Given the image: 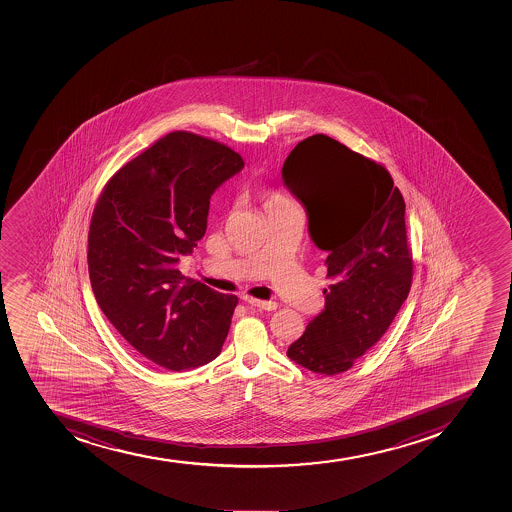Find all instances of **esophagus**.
Here are the masks:
<instances>
[{
    "label": "esophagus",
    "instance_id": "1",
    "mask_svg": "<svg viewBox=\"0 0 512 512\" xmlns=\"http://www.w3.org/2000/svg\"><path fill=\"white\" fill-rule=\"evenodd\" d=\"M244 302L249 303V305H252V307L267 310V312H272V310L277 308V303L270 302V300H257V298L244 297Z\"/></svg>",
    "mask_w": 512,
    "mask_h": 512
}]
</instances>
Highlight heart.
Masks as SVG:
<instances>
[{"mask_svg":"<svg viewBox=\"0 0 512 512\" xmlns=\"http://www.w3.org/2000/svg\"><path fill=\"white\" fill-rule=\"evenodd\" d=\"M282 202H290V200L285 199V197L280 194H270L267 195V199H265V207H268V205L282 204Z\"/></svg>","mask_w":512,"mask_h":512,"instance_id":"heart-1","label":"heart"}]
</instances>
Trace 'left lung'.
Returning a JSON list of instances; mask_svg holds the SVG:
<instances>
[{
    "label": "left lung",
    "mask_w": 512,
    "mask_h": 512,
    "mask_svg": "<svg viewBox=\"0 0 512 512\" xmlns=\"http://www.w3.org/2000/svg\"><path fill=\"white\" fill-rule=\"evenodd\" d=\"M282 179L307 210L308 234L327 252L333 278L325 308L287 356L313 373L338 375L385 335L408 297L406 205L385 167L323 134L298 142Z\"/></svg>",
    "instance_id": "8db88e82"
}]
</instances>
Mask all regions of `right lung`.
<instances>
[{
    "label": "right lung",
    "mask_w": 512,
    "mask_h": 512,
    "mask_svg": "<svg viewBox=\"0 0 512 512\" xmlns=\"http://www.w3.org/2000/svg\"><path fill=\"white\" fill-rule=\"evenodd\" d=\"M244 161L220 142L171 132L112 176L89 227L99 308L124 340L171 371L220 355L239 298L185 278L177 263L207 229L210 197Z\"/></svg>",
    "instance_id": "1"
}]
</instances>
